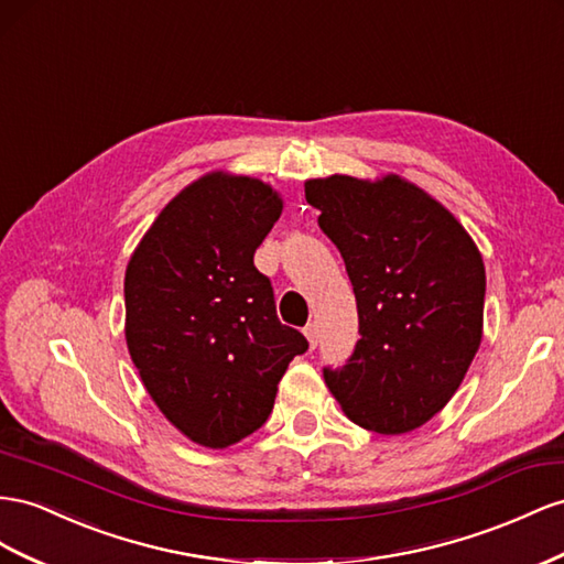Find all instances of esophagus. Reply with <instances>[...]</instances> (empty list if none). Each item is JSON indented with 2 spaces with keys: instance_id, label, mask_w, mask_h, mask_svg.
I'll return each mask as SVG.
<instances>
[{
  "instance_id": "34e87169",
  "label": "esophagus",
  "mask_w": 564,
  "mask_h": 564,
  "mask_svg": "<svg viewBox=\"0 0 564 564\" xmlns=\"http://www.w3.org/2000/svg\"><path fill=\"white\" fill-rule=\"evenodd\" d=\"M303 334H306V339H308L311 348H315V346H317V337H319V332H317V323H308L306 327H303Z\"/></svg>"
}]
</instances>
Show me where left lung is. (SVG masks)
<instances>
[{"instance_id": "obj_1", "label": "left lung", "mask_w": 564, "mask_h": 564, "mask_svg": "<svg viewBox=\"0 0 564 564\" xmlns=\"http://www.w3.org/2000/svg\"><path fill=\"white\" fill-rule=\"evenodd\" d=\"M358 303L351 358L325 368L341 410L377 434L422 427L458 391L481 344L486 272L465 227L399 175L306 182Z\"/></svg>"}]
</instances>
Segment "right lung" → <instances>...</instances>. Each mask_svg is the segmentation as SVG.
I'll return each mask as SVG.
<instances>
[{"label": "right lung", "instance_id": "obj_1", "mask_svg": "<svg viewBox=\"0 0 564 564\" xmlns=\"http://www.w3.org/2000/svg\"><path fill=\"white\" fill-rule=\"evenodd\" d=\"M280 213L265 182L210 173L159 213L128 263L130 358L194 444L225 448L263 427L286 365L308 351L253 265Z\"/></svg>", "mask_w": 564, "mask_h": 564}]
</instances>
